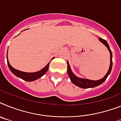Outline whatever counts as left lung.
I'll return each mask as SVG.
<instances>
[{"instance_id":"obj_1","label":"left lung","mask_w":121,"mask_h":121,"mask_svg":"<svg viewBox=\"0 0 121 121\" xmlns=\"http://www.w3.org/2000/svg\"><path fill=\"white\" fill-rule=\"evenodd\" d=\"M99 40L106 46V47L108 50V51L109 52V54H110V65H109V69L106 75L103 78H101V79L99 80H97V81H93V80L88 79H85V78H79V77L76 76L73 73L71 69V67H70L68 61H67V65H68V66H67L68 67L67 73H68V74L70 80H71L73 84H74L75 86L80 87V88H82V89H89V88H93V87L100 86V85H101L102 83H103L104 81H106V78H108V76H109L111 71L112 66V52L111 50L110 47H109L108 43V42L106 40L101 38L99 39Z\"/></svg>"}]
</instances>
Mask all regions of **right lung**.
Instances as JSON below:
<instances>
[{"label": "right lung", "instance_id": "right-lung-1", "mask_svg": "<svg viewBox=\"0 0 121 121\" xmlns=\"http://www.w3.org/2000/svg\"><path fill=\"white\" fill-rule=\"evenodd\" d=\"M53 58H53L52 60H53ZM7 64H8L9 68V69H10V70L11 71V72H12L14 75L17 76L18 78H21V79L24 80V81H28V82H32V81H35V80L41 78L42 76H43V75L46 73V72L48 71V68H49L50 63L51 61H50V62L48 63L43 69H42L41 70L39 71L34 72V73H26V72L21 71L20 70L15 69L10 65V63H9V59H8V51H7Z\"/></svg>", "mask_w": 121, "mask_h": 121}]
</instances>
